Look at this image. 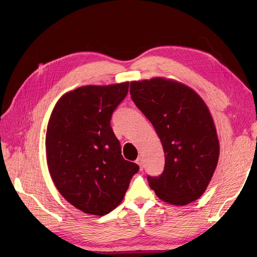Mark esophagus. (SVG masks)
I'll use <instances>...</instances> for the list:
<instances>
[{"label":"esophagus","instance_id":"esophagus-1","mask_svg":"<svg viewBox=\"0 0 257 257\" xmlns=\"http://www.w3.org/2000/svg\"><path fill=\"white\" fill-rule=\"evenodd\" d=\"M136 163H137V164H138L139 166H141V168H143V159H142L141 157H139V158L136 160Z\"/></svg>","mask_w":257,"mask_h":257}]
</instances>
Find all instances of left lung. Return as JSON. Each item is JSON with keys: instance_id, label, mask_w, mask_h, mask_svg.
<instances>
[{"instance_id": "obj_1", "label": "left lung", "mask_w": 257, "mask_h": 257, "mask_svg": "<svg viewBox=\"0 0 257 257\" xmlns=\"http://www.w3.org/2000/svg\"><path fill=\"white\" fill-rule=\"evenodd\" d=\"M130 92L164 150V172L148 177L150 188L174 206L198 199L211 181L220 155L213 118L204 99L189 85L163 77L131 81Z\"/></svg>"}]
</instances>
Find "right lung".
Here are the masks:
<instances>
[{"instance_id": "add662e5", "label": "right lung", "mask_w": 257, "mask_h": 257, "mask_svg": "<svg viewBox=\"0 0 257 257\" xmlns=\"http://www.w3.org/2000/svg\"><path fill=\"white\" fill-rule=\"evenodd\" d=\"M128 81L83 85L62 95L50 114L46 159L57 190L69 204L91 215L118 207L138 170L124 160L110 126Z\"/></svg>"}]
</instances>
